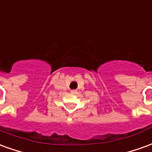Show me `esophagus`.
<instances>
[{
  "instance_id": "34e87169",
  "label": "esophagus",
  "mask_w": 152,
  "mask_h": 152,
  "mask_svg": "<svg viewBox=\"0 0 152 152\" xmlns=\"http://www.w3.org/2000/svg\"><path fill=\"white\" fill-rule=\"evenodd\" d=\"M71 93H72V94H76V89H72V90H71Z\"/></svg>"
}]
</instances>
